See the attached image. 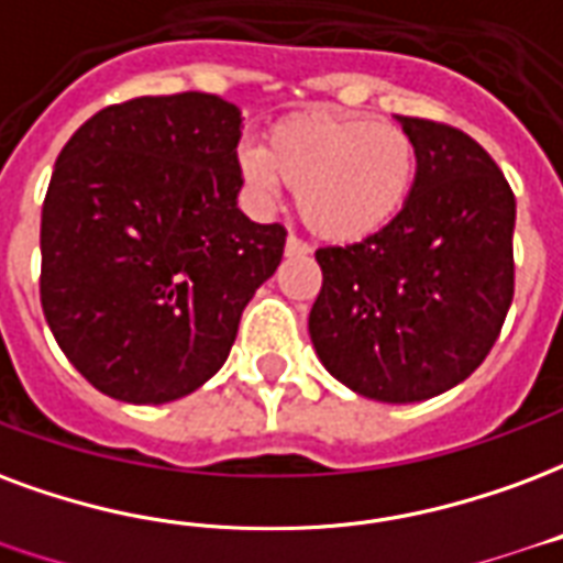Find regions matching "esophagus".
I'll use <instances>...</instances> for the list:
<instances>
[{
  "instance_id": "34e87169",
  "label": "esophagus",
  "mask_w": 563,
  "mask_h": 563,
  "mask_svg": "<svg viewBox=\"0 0 563 563\" xmlns=\"http://www.w3.org/2000/svg\"><path fill=\"white\" fill-rule=\"evenodd\" d=\"M310 253V244L301 239H295V235H289L286 239V256H307Z\"/></svg>"
}]
</instances>
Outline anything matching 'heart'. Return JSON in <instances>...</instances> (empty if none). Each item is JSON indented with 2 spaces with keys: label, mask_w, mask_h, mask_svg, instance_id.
Segmentation results:
<instances>
[{
  "label": "heart",
  "mask_w": 563,
  "mask_h": 563,
  "mask_svg": "<svg viewBox=\"0 0 563 563\" xmlns=\"http://www.w3.org/2000/svg\"><path fill=\"white\" fill-rule=\"evenodd\" d=\"M247 187L271 202L295 187L298 214L319 239L355 244L399 218L418 181V148L399 124L345 112H301L274 124L265 148L239 157Z\"/></svg>",
  "instance_id": "b5f03b06"
}]
</instances>
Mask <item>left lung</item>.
<instances>
[{
  "label": "left lung",
  "instance_id": "1",
  "mask_svg": "<svg viewBox=\"0 0 563 563\" xmlns=\"http://www.w3.org/2000/svg\"><path fill=\"white\" fill-rule=\"evenodd\" d=\"M418 181L387 229L319 247L310 340L324 369L378 402H420L472 376L514 301L516 199L481 143L399 115Z\"/></svg>",
  "mask_w": 563,
  "mask_h": 563
}]
</instances>
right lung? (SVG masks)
I'll return each instance as SVG.
<instances>
[{
  "label": "right lung",
  "mask_w": 563,
  "mask_h": 563,
  "mask_svg": "<svg viewBox=\"0 0 563 563\" xmlns=\"http://www.w3.org/2000/svg\"><path fill=\"white\" fill-rule=\"evenodd\" d=\"M241 110L206 91L95 112L56 157L41 211V307L86 382L133 406L218 373L277 271L280 223L239 208Z\"/></svg>",
  "instance_id": "right-lung-1"
}]
</instances>
